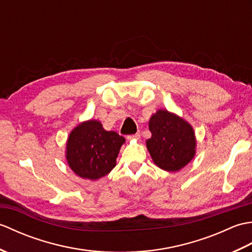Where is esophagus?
<instances>
[{"instance_id": "obj_1", "label": "esophagus", "mask_w": 252, "mask_h": 252, "mask_svg": "<svg viewBox=\"0 0 252 252\" xmlns=\"http://www.w3.org/2000/svg\"><path fill=\"white\" fill-rule=\"evenodd\" d=\"M141 137V134L140 133H136V134H132V135H127L126 136V138L129 141H131V140H138V138Z\"/></svg>"}]
</instances>
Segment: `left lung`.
Wrapping results in <instances>:
<instances>
[{
	"instance_id": "1",
	"label": "left lung",
	"mask_w": 252,
	"mask_h": 252,
	"mask_svg": "<svg viewBox=\"0 0 252 252\" xmlns=\"http://www.w3.org/2000/svg\"><path fill=\"white\" fill-rule=\"evenodd\" d=\"M152 137L146 146L160 169L176 172L195 156L196 138L191 126L168 110H158L149 119Z\"/></svg>"
}]
</instances>
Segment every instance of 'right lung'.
Wrapping results in <instances>:
<instances>
[{
	"instance_id": "right-lung-1",
	"label": "right lung",
	"mask_w": 252,
	"mask_h": 252,
	"mask_svg": "<svg viewBox=\"0 0 252 252\" xmlns=\"http://www.w3.org/2000/svg\"><path fill=\"white\" fill-rule=\"evenodd\" d=\"M125 142V137L117 132L106 131L99 121H85L69 134L66 159L80 178L98 180L116 167V159Z\"/></svg>"
}]
</instances>
